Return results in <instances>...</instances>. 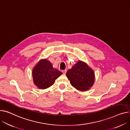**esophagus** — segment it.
Returning a JSON list of instances; mask_svg holds the SVG:
<instances>
[{"label": "esophagus", "mask_w": 130, "mask_h": 130, "mask_svg": "<svg viewBox=\"0 0 130 130\" xmlns=\"http://www.w3.org/2000/svg\"><path fill=\"white\" fill-rule=\"evenodd\" d=\"M62 72H63V73L64 74H66V72H67V70H63V71H62Z\"/></svg>", "instance_id": "1"}]
</instances>
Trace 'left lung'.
<instances>
[{"mask_svg": "<svg viewBox=\"0 0 130 130\" xmlns=\"http://www.w3.org/2000/svg\"><path fill=\"white\" fill-rule=\"evenodd\" d=\"M66 75L72 86L82 91L89 90L94 82L93 71L81 60H78Z\"/></svg>", "mask_w": 130, "mask_h": 130, "instance_id": "1", "label": "left lung"}]
</instances>
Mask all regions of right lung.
I'll list each match as a JSON object with an SVG mask.
<instances>
[{"mask_svg": "<svg viewBox=\"0 0 130 130\" xmlns=\"http://www.w3.org/2000/svg\"><path fill=\"white\" fill-rule=\"evenodd\" d=\"M63 73L53 67L52 63L46 59H41L32 70L34 85L39 89H46L55 83V79Z\"/></svg>", "mask_w": 130, "mask_h": 130, "instance_id": "right-lung-1", "label": "right lung"}]
</instances>
